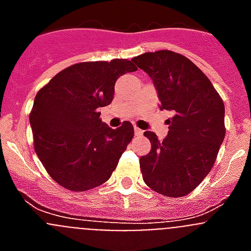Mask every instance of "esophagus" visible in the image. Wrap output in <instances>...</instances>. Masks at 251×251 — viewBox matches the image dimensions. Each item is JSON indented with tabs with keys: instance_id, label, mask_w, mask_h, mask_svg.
Returning <instances> with one entry per match:
<instances>
[{
	"instance_id": "34e87169",
	"label": "esophagus",
	"mask_w": 251,
	"mask_h": 251,
	"mask_svg": "<svg viewBox=\"0 0 251 251\" xmlns=\"http://www.w3.org/2000/svg\"><path fill=\"white\" fill-rule=\"evenodd\" d=\"M134 134H136V136H142V134H143V130L139 129V128H137V127H134Z\"/></svg>"
}]
</instances>
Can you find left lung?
Masks as SVG:
<instances>
[{
  "label": "left lung",
  "instance_id": "1",
  "mask_svg": "<svg viewBox=\"0 0 251 251\" xmlns=\"http://www.w3.org/2000/svg\"><path fill=\"white\" fill-rule=\"evenodd\" d=\"M132 61L152 79L161 110L174 112L162 142L145 132L151 151L139 159L153 191L182 197L207 176L225 138V106L208 77L191 60L170 50L146 52Z\"/></svg>",
  "mask_w": 251,
  "mask_h": 251
}]
</instances>
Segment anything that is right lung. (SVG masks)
Returning <instances> with one entry per match:
<instances>
[{"label": "right lung", "instance_id": "1", "mask_svg": "<svg viewBox=\"0 0 251 251\" xmlns=\"http://www.w3.org/2000/svg\"><path fill=\"white\" fill-rule=\"evenodd\" d=\"M136 70L127 59L74 64L39 90L30 113L35 152L59 185L86 191L110 178L134 129L130 122L112 129L99 108L112 103L117 79Z\"/></svg>", "mask_w": 251, "mask_h": 251}]
</instances>
